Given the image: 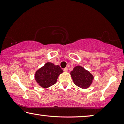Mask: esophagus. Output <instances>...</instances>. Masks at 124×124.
Returning <instances> with one entry per match:
<instances>
[{"label":"esophagus","mask_w":124,"mask_h":124,"mask_svg":"<svg viewBox=\"0 0 124 124\" xmlns=\"http://www.w3.org/2000/svg\"><path fill=\"white\" fill-rule=\"evenodd\" d=\"M64 71L65 72H68V68H65L64 69Z\"/></svg>","instance_id":"esophagus-1"}]
</instances>
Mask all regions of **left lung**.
I'll return each instance as SVG.
<instances>
[{
    "mask_svg": "<svg viewBox=\"0 0 124 124\" xmlns=\"http://www.w3.org/2000/svg\"><path fill=\"white\" fill-rule=\"evenodd\" d=\"M70 74L74 84L83 89L89 87L94 79L93 74L80 65L74 67Z\"/></svg>",
    "mask_w": 124,
    "mask_h": 124,
    "instance_id": "left-lung-1",
    "label": "left lung"
}]
</instances>
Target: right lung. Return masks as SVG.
<instances>
[{"mask_svg": "<svg viewBox=\"0 0 124 124\" xmlns=\"http://www.w3.org/2000/svg\"><path fill=\"white\" fill-rule=\"evenodd\" d=\"M63 72L59 65L47 62L35 73V79L40 87L47 89L56 83L57 78Z\"/></svg>", "mask_w": 124, "mask_h": 124, "instance_id": "1", "label": "right lung"}]
</instances>
